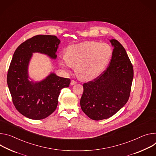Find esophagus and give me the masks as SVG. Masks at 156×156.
<instances>
[{
	"mask_svg": "<svg viewBox=\"0 0 156 156\" xmlns=\"http://www.w3.org/2000/svg\"><path fill=\"white\" fill-rule=\"evenodd\" d=\"M76 83H77V82L75 81V80H71V85H75V84H76Z\"/></svg>",
	"mask_w": 156,
	"mask_h": 156,
	"instance_id": "1",
	"label": "esophagus"
}]
</instances>
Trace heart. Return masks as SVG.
Here are the masks:
<instances>
[{"label": "heart", "instance_id": "heart-1", "mask_svg": "<svg viewBox=\"0 0 156 156\" xmlns=\"http://www.w3.org/2000/svg\"><path fill=\"white\" fill-rule=\"evenodd\" d=\"M112 54V48L107 43L85 41L68 46L66 55L59 58V63L67 72L76 66V74L80 79L91 80L105 70Z\"/></svg>", "mask_w": 156, "mask_h": 156}]
</instances>
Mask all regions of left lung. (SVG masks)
Listing matches in <instances>:
<instances>
[{"mask_svg": "<svg viewBox=\"0 0 156 156\" xmlns=\"http://www.w3.org/2000/svg\"><path fill=\"white\" fill-rule=\"evenodd\" d=\"M113 47L107 70L92 81L83 85L80 103L82 111L94 120L108 118L128 101L133 79V67L120 43L110 40Z\"/></svg>", "mask_w": 156, "mask_h": 156, "instance_id": "1", "label": "left lung"}]
</instances>
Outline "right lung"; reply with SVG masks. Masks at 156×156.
<instances>
[{"mask_svg":"<svg viewBox=\"0 0 156 156\" xmlns=\"http://www.w3.org/2000/svg\"><path fill=\"white\" fill-rule=\"evenodd\" d=\"M60 43L56 36L37 35L22 43L13 55L7 85L16 109L27 118L42 119L53 113L58 106L61 90L71 83L69 79L54 73L40 81L34 82L29 77L28 66L33 54L39 53L56 59Z\"/></svg>","mask_w":156,"mask_h":156,"instance_id":"add662e5","label":"right lung"}]
</instances>
